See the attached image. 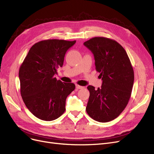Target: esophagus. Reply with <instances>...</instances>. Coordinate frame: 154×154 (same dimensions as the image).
<instances>
[{
    "label": "esophagus",
    "instance_id": "esophagus-1",
    "mask_svg": "<svg viewBox=\"0 0 154 154\" xmlns=\"http://www.w3.org/2000/svg\"><path fill=\"white\" fill-rule=\"evenodd\" d=\"M75 87H76V89L77 90H79V89H82V88H83V86H79V85H78V84H76V86H75Z\"/></svg>",
    "mask_w": 154,
    "mask_h": 154
}]
</instances>
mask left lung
Returning a JSON list of instances; mask_svg holds the SVG:
<instances>
[{
  "instance_id": "1",
  "label": "left lung",
  "mask_w": 154,
  "mask_h": 154,
  "mask_svg": "<svg viewBox=\"0 0 154 154\" xmlns=\"http://www.w3.org/2000/svg\"><path fill=\"white\" fill-rule=\"evenodd\" d=\"M93 54L95 69L102 84L95 90L88 86L90 97L86 110L99 122H110L125 109L129 100L134 74L125 49L113 39L95 37L84 43Z\"/></svg>"
}]
</instances>
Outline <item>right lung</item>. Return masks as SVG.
Returning a JSON list of instances; mask_svg holds the SVG:
<instances>
[{
	"mask_svg": "<svg viewBox=\"0 0 154 154\" xmlns=\"http://www.w3.org/2000/svg\"><path fill=\"white\" fill-rule=\"evenodd\" d=\"M75 42L57 39L39 42L32 46L20 67L23 101L40 120H54L66 110V99L75 85L57 80L54 75L57 68L63 66L66 51Z\"/></svg>",
	"mask_w": 154,
	"mask_h": 154,
	"instance_id": "add662e5",
	"label": "right lung"
}]
</instances>
